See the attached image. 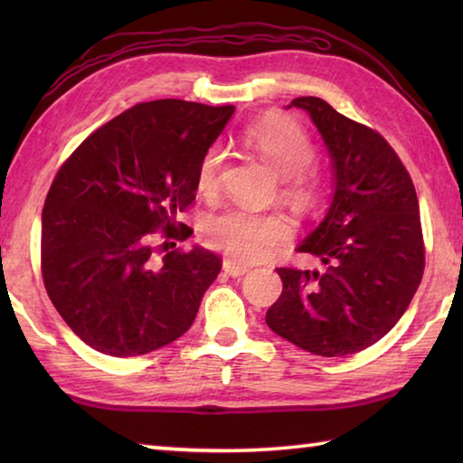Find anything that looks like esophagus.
I'll list each match as a JSON object with an SVG mask.
<instances>
[{"label":"esophagus","mask_w":463,"mask_h":463,"mask_svg":"<svg viewBox=\"0 0 463 463\" xmlns=\"http://www.w3.org/2000/svg\"><path fill=\"white\" fill-rule=\"evenodd\" d=\"M222 269H224V273H229V276H232V278H241V276H245V273L249 271L247 265H241V263L232 261V260H224L222 261Z\"/></svg>","instance_id":"obj_1"}]
</instances>
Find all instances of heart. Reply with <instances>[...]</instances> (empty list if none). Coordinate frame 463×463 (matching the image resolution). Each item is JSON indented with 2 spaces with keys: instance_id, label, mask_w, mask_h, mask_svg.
I'll return each instance as SVG.
<instances>
[{
  "instance_id": "1",
  "label": "heart",
  "mask_w": 463,
  "mask_h": 463,
  "mask_svg": "<svg viewBox=\"0 0 463 463\" xmlns=\"http://www.w3.org/2000/svg\"><path fill=\"white\" fill-rule=\"evenodd\" d=\"M249 145L281 177V190L289 200L310 206L317 198V175L307 169L315 156V145L300 124L288 118H268L247 130ZM224 151L213 145L202 155L195 182L202 194H214L221 185ZM292 234V224L278 213H255L232 208L208 216L202 224V237L210 247L222 250L234 261L253 263L269 257Z\"/></svg>"
}]
</instances>
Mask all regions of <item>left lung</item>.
<instances>
[{
  "instance_id": "1",
  "label": "left lung",
  "mask_w": 463,
  "mask_h": 463,
  "mask_svg": "<svg viewBox=\"0 0 463 463\" xmlns=\"http://www.w3.org/2000/svg\"><path fill=\"white\" fill-rule=\"evenodd\" d=\"M331 156L335 194L298 250L323 269H276L284 289L268 310L273 333L308 354L343 357L390 333L425 269L419 198L386 138L320 98H296Z\"/></svg>"
}]
</instances>
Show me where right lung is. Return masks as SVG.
Returning <instances> with one entry per match:
<instances>
[{"label": "right lung", "instance_id": "right-lung-1", "mask_svg": "<svg viewBox=\"0 0 463 463\" xmlns=\"http://www.w3.org/2000/svg\"><path fill=\"white\" fill-rule=\"evenodd\" d=\"M234 106L155 99L132 106L62 163L43 208L46 294L91 349L135 357L179 339L222 268L177 222L202 155ZM162 245H158V241Z\"/></svg>", "mask_w": 463, "mask_h": 463}]
</instances>
